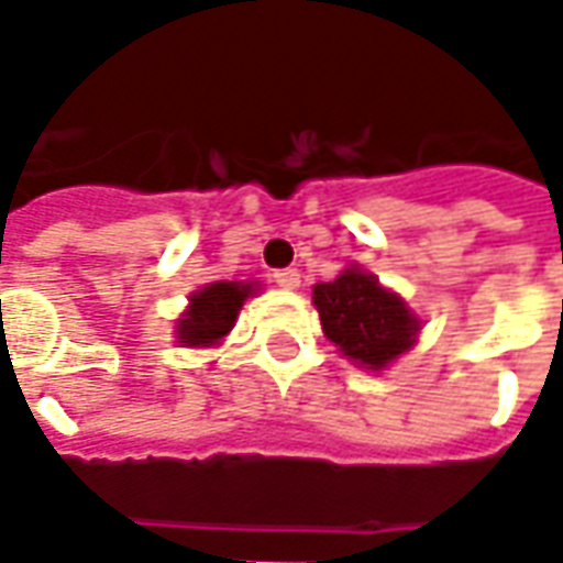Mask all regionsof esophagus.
<instances>
[{
  "label": "esophagus",
  "mask_w": 563,
  "mask_h": 563,
  "mask_svg": "<svg viewBox=\"0 0 563 563\" xmlns=\"http://www.w3.org/2000/svg\"><path fill=\"white\" fill-rule=\"evenodd\" d=\"M274 283L283 286V289H299V271L296 267H283V271H274Z\"/></svg>",
  "instance_id": "obj_1"
}]
</instances>
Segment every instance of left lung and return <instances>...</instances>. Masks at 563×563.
Wrapping results in <instances>:
<instances>
[{
	"label": "left lung",
	"mask_w": 563,
	"mask_h": 563,
	"mask_svg": "<svg viewBox=\"0 0 563 563\" xmlns=\"http://www.w3.org/2000/svg\"><path fill=\"white\" fill-rule=\"evenodd\" d=\"M314 308L323 336L349 361L367 371L389 367L417 342L420 320L401 296L379 286L374 274L345 267L336 280L314 286Z\"/></svg>",
	"instance_id": "left-lung-1"
}]
</instances>
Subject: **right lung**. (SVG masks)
<instances>
[{
  "instance_id": "right-lung-1",
  "label": "right lung",
  "mask_w": 563,
  "mask_h": 563,
  "mask_svg": "<svg viewBox=\"0 0 563 563\" xmlns=\"http://www.w3.org/2000/svg\"><path fill=\"white\" fill-rule=\"evenodd\" d=\"M255 292V283H208L189 296V308L177 320V342L189 349H208L233 330L243 301Z\"/></svg>"
}]
</instances>
